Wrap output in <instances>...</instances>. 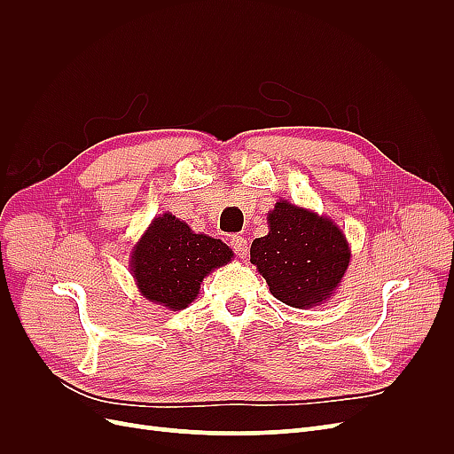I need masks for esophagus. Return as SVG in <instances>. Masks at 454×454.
Segmentation results:
<instances>
[{"label": "esophagus", "instance_id": "esophagus-1", "mask_svg": "<svg viewBox=\"0 0 454 454\" xmlns=\"http://www.w3.org/2000/svg\"><path fill=\"white\" fill-rule=\"evenodd\" d=\"M231 248H232V252H235L239 257H246L248 255V240H246L244 237H239V235H235L231 239Z\"/></svg>", "mask_w": 454, "mask_h": 454}]
</instances>
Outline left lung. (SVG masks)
Here are the masks:
<instances>
[{"mask_svg":"<svg viewBox=\"0 0 454 454\" xmlns=\"http://www.w3.org/2000/svg\"><path fill=\"white\" fill-rule=\"evenodd\" d=\"M267 222L269 232L252 242L250 261L270 294L294 309L322 305L348 269L347 237L329 217L287 200L274 204Z\"/></svg>","mask_w":454,"mask_h":454,"instance_id":"obj_1","label":"left lung"}]
</instances>
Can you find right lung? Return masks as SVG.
<instances>
[{
    "label": "right lung",
    "instance_id": "1",
    "mask_svg": "<svg viewBox=\"0 0 454 454\" xmlns=\"http://www.w3.org/2000/svg\"><path fill=\"white\" fill-rule=\"evenodd\" d=\"M231 257L232 250L219 239L197 235L176 215L162 214L134 246L130 270L145 299L182 310L199 295L204 277Z\"/></svg>",
    "mask_w": 454,
    "mask_h": 454
}]
</instances>
